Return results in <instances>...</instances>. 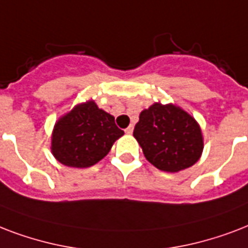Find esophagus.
Listing matches in <instances>:
<instances>
[{"label":"esophagus","instance_id":"obj_1","mask_svg":"<svg viewBox=\"0 0 248 248\" xmlns=\"http://www.w3.org/2000/svg\"><path fill=\"white\" fill-rule=\"evenodd\" d=\"M125 133L126 134H132V133H133V124H130V125L128 126V128H126Z\"/></svg>","mask_w":248,"mask_h":248}]
</instances>
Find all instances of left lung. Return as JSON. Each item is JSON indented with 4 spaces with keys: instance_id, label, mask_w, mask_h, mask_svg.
<instances>
[{
    "instance_id": "left-lung-1",
    "label": "left lung",
    "mask_w": 248,
    "mask_h": 248,
    "mask_svg": "<svg viewBox=\"0 0 248 248\" xmlns=\"http://www.w3.org/2000/svg\"><path fill=\"white\" fill-rule=\"evenodd\" d=\"M133 136L146 159L158 170L178 172L198 162L203 150L201 128L173 105L155 103L140 114Z\"/></svg>"
}]
</instances>
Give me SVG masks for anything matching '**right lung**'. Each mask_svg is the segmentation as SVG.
Wrapping results in <instances>:
<instances>
[{
  "label": "right lung",
  "instance_id": "1",
  "mask_svg": "<svg viewBox=\"0 0 248 248\" xmlns=\"http://www.w3.org/2000/svg\"><path fill=\"white\" fill-rule=\"evenodd\" d=\"M123 134L114 116L89 101L59 119L51 137V151L64 166L86 168L105 158Z\"/></svg>",
  "mask_w": 248,
  "mask_h": 248
}]
</instances>
